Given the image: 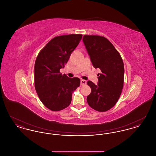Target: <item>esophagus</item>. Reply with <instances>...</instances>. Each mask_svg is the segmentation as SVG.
I'll return each instance as SVG.
<instances>
[{
  "instance_id": "esophagus-1",
  "label": "esophagus",
  "mask_w": 156,
  "mask_h": 156,
  "mask_svg": "<svg viewBox=\"0 0 156 156\" xmlns=\"http://www.w3.org/2000/svg\"><path fill=\"white\" fill-rule=\"evenodd\" d=\"M87 81L86 80H81V85H85L87 84Z\"/></svg>"
}]
</instances>
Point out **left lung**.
Listing matches in <instances>:
<instances>
[{
  "instance_id": "left-lung-1",
  "label": "left lung",
  "mask_w": 156,
  "mask_h": 156,
  "mask_svg": "<svg viewBox=\"0 0 156 156\" xmlns=\"http://www.w3.org/2000/svg\"><path fill=\"white\" fill-rule=\"evenodd\" d=\"M83 44L95 68H99L98 82L88 81L91 92L87 98L92 108L105 112L115 105L122 93L124 82V64L119 52L105 37L84 35Z\"/></svg>"
}]
</instances>
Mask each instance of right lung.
<instances>
[{
    "label": "right lung",
    "mask_w": 156,
    "mask_h": 156,
    "mask_svg": "<svg viewBox=\"0 0 156 156\" xmlns=\"http://www.w3.org/2000/svg\"><path fill=\"white\" fill-rule=\"evenodd\" d=\"M82 34H69L53 38L39 52L34 65V84L41 102L52 111L68 107L72 94L80 85L78 78L62 75L71 53L81 40Z\"/></svg>",
    "instance_id": "add662e5"
}]
</instances>
